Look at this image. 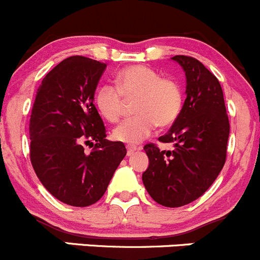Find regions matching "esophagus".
<instances>
[{
  "mask_svg": "<svg viewBox=\"0 0 260 260\" xmlns=\"http://www.w3.org/2000/svg\"><path fill=\"white\" fill-rule=\"evenodd\" d=\"M137 151H141L140 147H132V146L127 147V154H128V156H132V154L135 153V152H137Z\"/></svg>",
  "mask_w": 260,
  "mask_h": 260,
  "instance_id": "1",
  "label": "esophagus"
}]
</instances>
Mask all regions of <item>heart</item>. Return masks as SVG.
<instances>
[{"label": "heart", "mask_w": 260, "mask_h": 260, "mask_svg": "<svg viewBox=\"0 0 260 260\" xmlns=\"http://www.w3.org/2000/svg\"><path fill=\"white\" fill-rule=\"evenodd\" d=\"M133 102V118L113 129V137L127 145H138L151 136L156 125L165 128L179 118L182 109V88L176 80L159 78L158 73L145 65H131L115 75V86L103 84L94 102L99 113L111 122L122 115L123 98Z\"/></svg>", "instance_id": "obj_1"}]
</instances>
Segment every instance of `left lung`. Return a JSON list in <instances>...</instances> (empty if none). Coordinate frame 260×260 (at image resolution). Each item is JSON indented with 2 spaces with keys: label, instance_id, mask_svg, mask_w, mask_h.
<instances>
[{
  "label": "left lung",
  "instance_id": "1",
  "mask_svg": "<svg viewBox=\"0 0 260 260\" xmlns=\"http://www.w3.org/2000/svg\"><path fill=\"white\" fill-rule=\"evenodd\" d=\"M186 77V99L171 129L159 137L174 143L161 151L152 143L143 149L148 169L142 181L159 205L180 208L200 198L216 180L226 158L230 125L221 85L199 60L185 55L171 57Z\"/></svg>",
  "mask_w": 260,
  "mask_h": 260
}]
</instances>
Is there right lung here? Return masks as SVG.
I'll list each match as a JSON object with an SVG mask.
<instances>
[{"label": "right lung", "mask_w": 260, "mask_h": 260, "mask_svg": "<svg viewBox=\"0 0 260 260\" xmlns=\"http://www.w3.org/2000/svg\"><path fill=\"white\" fill-rule=\"evenodd\" d=\"M107 65L70 56L48 73L36 91L30 118V158L46 190L78 208L95 204L127 154L122 142L107 140L93 104ZM94 145L90 154L83 145Z\"/></svg>", "instance_id": "obj_1"}]
</instances>
